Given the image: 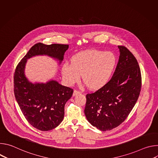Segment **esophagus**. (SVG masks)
<instances>
[{
    "mask_svg": "<svg viewBox=\"0 0 158 158\" xmlns=\"http://www.w3.org/2000/svg\"><path fill=\"white\" fill-rule=\"evenodd\" d=\"M80 94H81V92L79 91H77V90H74V93H73V96H75Z\"/></svg>",
    "mask_w": 158,
    "mask_h": 158,
    "instance_id": "1",
    "label": "esophagus"
}]
</instances>
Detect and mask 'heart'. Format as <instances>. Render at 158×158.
Wrapping results in <instances>:
<instances>
[{
  "label": "heart",
  "mask_w": 158,
  "mask_h": 158,
  "mask_svg": "<svg viewBox=\"0 0 158 158\" xmlns=\"http://www.w3.org/2000/svg\"><path fill=\"white\" fill-rule=\"evenodd\" d=\"M70 65L64 64L61 73L69 85L77 82L82 76L84 84L91 90H98L110 81L117 64L115 55L110 52L89 49L79 52L71 58Z\"/></svg>",
  "instance_id": "heart-1"
}]
</instances>
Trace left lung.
Here are the masks:
<instances>
[{"instance_id": "8db88e82", "label": "left lung", "mask_w": 158, "mask_h": 158, "mask_svg": "<svg viewBox=\"0 0 158 158\" xmlns=\"http://www.w3.org/2000/svg\"><path fill=\"white\" fill-rule=\"evenodd\" d=\"M119 61L109 82L86 95L84 113L87 121L102 131L119 126L136 104L141 89L138 62L124 46H119Z\"/></svg>"}]
</instances>
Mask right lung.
I'll return each mask as SVG.
<instances>
[{
  "label": "right lung",
  "mask_w": 158,
  "mask_h": 158,
  "mask_svg": "<svg viewBox=\"0 0 158 158\" xmlns=\"http://www.w3.org/2000/svg\"><path fill=\"white\" fill-rule=\"evenodd\" d=\"M69 45L37 43L18 64L14 77L16 101L27 121L35 128L48 131L58 126L64 116V106L73 96V89L55 80L46 83H32L25 75L27 60L35 56H48L58 60L64 59Z\"/></svg>",
  "instance_id": "obj_1"
}]
</instances>
